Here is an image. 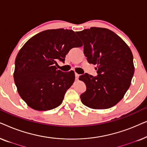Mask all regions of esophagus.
Instances as JSON below:
<instances>
[{"label":"esophagus","instance_id":"obj_1","mask_svg":"<svg viewBox=\"0 0 147 147\" xmlns=\"http://www.w3.org/2000/svg\"><path fill=\"white\" fill-rule=\"evenodd\" d=\"M75 77H76V80H78V78L80 77V75L77 73L75 74Z\"/></svg>","mask_w":147,"mask_h":147}]
</instances>
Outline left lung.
<instances>
[{"mask_svg": "<svg viewBox=\"0 0 147 147\" xmlns=\"http://www.w3.org/2000/svg\"><path fill=\"white\" fill-rule=\"evenodd\" d=\"M84 43V53L97 65L98 76L85 74L80 80L86 86L82 102L92 109H107L123 98L134 72L133 55L127 44L113 31L91 27L77 32Z\"/></svg>", "mask_w": 147, "mask_h": 147, "instance_id": "left-lung-1", "label": "left lung"}]
</instances>
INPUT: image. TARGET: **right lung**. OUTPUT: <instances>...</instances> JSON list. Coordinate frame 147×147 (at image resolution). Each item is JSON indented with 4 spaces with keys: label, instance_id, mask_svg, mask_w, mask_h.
<instances>
[{
    "label": "right lung",
    "instance_id": "1",
    "mask_svg": "<svg viewBox=\"0 0 147 147\" xmlns=\"http://www.w3.org/2000/svg\"><path fill=\"white\" fill-rule=\"evenodd\" d=\"M83 45L72 30L49 29L26 42L15 59L14 80L18 93L30 108L46 111L59 106L75 80L74 71L57 69L73 47Z\"/></svg>",
    "mask_w": 147,
    "mask_h": 147
}]
</instances>
